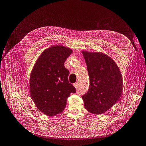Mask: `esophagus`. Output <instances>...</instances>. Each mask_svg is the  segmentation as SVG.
<instances>
[{
  "label": "esophagus",
  "instance_id": "obj_1",
  "mask_svg": "<svg viewBox=\"0 0 146 146\" xmlns=\"http://www.w3.org/2000/svg\"><path fill=\"white\" fill-rule=\"evenodd\" d=\"M73 86H74V87H75L76 89H77V88H78V82L74 83V84H73Z\"/></svg>",
  "mask_w": 146,
  "mask_h": 146
}]
</instances>
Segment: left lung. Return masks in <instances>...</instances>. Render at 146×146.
Listing matches in <instances>:
<instances>
[{
  "mask_svg": "<svg viewBox=\"0 0 146 146\" xmlns=\"http://www.w3.org/2000/svg\"><path fill=\"white\" fill-rule=\"evenodd\" d=\"M90 79L87 93L82 98L86 109L94 114L109 110L122 96L123 78L117 65L103 52L82 51Z\"/></svg>",
  "mask_w": 146,
  "mask_h": 146,
  "instance_id": "1",
  "label": "left lung"
}]
</instances>
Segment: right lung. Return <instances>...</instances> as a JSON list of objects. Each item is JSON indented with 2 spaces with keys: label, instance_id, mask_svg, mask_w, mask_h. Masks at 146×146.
<instances>
[{
  "label": "right lung",
  "instance_id": "right-lung-1",
  "mask_svg": "<svg viewBox=\"0 0 146 146\" xmlns=\"http://www.w3.org/2000/svg\"><path fill=\"white\" fill-rule=\"evenodd\" d=\"M73 50L62 45L46 49L34 64L29 80L30 95L36 107L49 117L63 112L74 87L69 82L64 66Z\"/></svg>",
  "mask_w": 146,
  "mask_h": 146
}]
</instances>
